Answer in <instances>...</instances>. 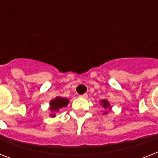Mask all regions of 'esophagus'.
<instances>
[{
    "mask_svg": "<svg viewBox=\"0 0 158 158\" xmlns=\"http://www.w3.org/2000/svg\"><path fill=\"white\" fill-rule=\"evenodd\" d=\"M80 98H88V95H87L86 94H83V95H80Z\"/></svg>",
    "mask_w": 158,
    "mask_h": 158,
    "instance_id": "esophagus-1",
    "label": "esophagus"
}]
</instances>
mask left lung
Returning <instances> with one entry per match:
<instances>
[{
  "instance_id": "obj_1",
  "label": "left lung",
  "mask_w": 158,
  "mask_h": 158,
  "mask_svg": "<svg viewBox=\"0 0 158 158\" xmlns=\"http://www.w3.org/2000/svg\"><path fill=\"white\" fill-rule=\"evenodd\" d=\"M100 105L102 106V107L105 109V110H107V109H109V110H111V106H110V102H108L107 99H102L101 101H100ZM107 111L106 110V111H103V115H106V114H107Z\"/></svg>"
}]
</instances>
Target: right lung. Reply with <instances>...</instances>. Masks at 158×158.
I'll return each mask as SVG.
<instances>
[{
  "label": "right lung",
  "mask_w": 158,
  "mask_h": 158,
  "mask_svg": "<svg viewBox=\"0 0 158 158\" xmlns=\"http://www.w3.org/2000/svg\"><path fill=\"white\" fill-rule=\"evenodd\" d=\"M69 102V100L65 98L62 97H56L51 100L49 103V110H50V115L51 117H56V114L60 111L61 108L66 107Z\"/></svg>",
  "instance_id": "right-lung-1"
}]
</instances>
